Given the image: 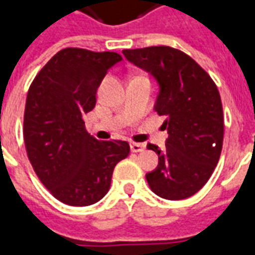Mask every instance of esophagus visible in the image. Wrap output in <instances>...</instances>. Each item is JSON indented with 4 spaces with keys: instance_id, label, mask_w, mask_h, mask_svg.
Wrapping results in <instances>:
<instances>
[{
    "instance_id": "obj_1",
    "label": "esophagus",
    "mask_w": 255,
    "mask_h": 255,
    "mask_svg": "<svg viewBox=\"0 0 255 255\" xmlns=\"http://www.w3.org/2000/svg\"><path fill=\"white\" fill-rule=\"evenodd\" d=\"M129 147H131V151H133V153H139V151H142L144 149V144L132 142V143L129 144Z\"/></svg>"
}]
</instances>
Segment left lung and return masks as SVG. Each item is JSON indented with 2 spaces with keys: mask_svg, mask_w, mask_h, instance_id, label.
I'll use <instances>...</instances> for the list:
<instances>
[{
  "mask_svg": "<svg viewBox=\"0 0 255 255\" xmlns=\"http://www.w3.org/2000/svg\"><path fill=\"white\" fill-rule=\"evenodd\" d=\"M124 57L158 86L154 111L165 117V147L147 143L158 154V165L146 173L151 191L179 201L206 184L219 162L224 116L219 90L190 56L169 46L123 50Z\"/></svg>",
  "mask_w": 255,
  "mask_h": 255,
  "instance_id": "left-lung-1",
  "label": "left lung"
}]
</instances>
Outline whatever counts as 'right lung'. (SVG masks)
<instances>
[{
  "instance_id": "right-lung-1",
  "label": "right lung",
  "mask_w": 255,
  "mask_h": 255,
  "mask_svg": "<svg viewBox=\"0 0 255 255\" xmlns=\"http://www.w3.org/2000/svg\"><path fill=\"white\" fill-rule=\"evenodd\" d=\"M123 57L115 52L68 47L54 54L31 84L24 143L36 176L54 198L89 206L105 197L117 162L129 154L124 140H98L84 128L97 89Z\"/></svg>"
}]
</instances>
